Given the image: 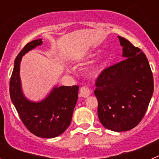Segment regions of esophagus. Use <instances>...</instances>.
<instances>
[{"label": "esophagus", "mask_w": 159, "mask_h": 159, "mask_svg": "<svg viewBox=\"0 0 159 159\" xmlns=\"http://www.w3.org/2000/svg\"><path fill=\"white\" fill-rule=\"evenodd\" d=\"M80 94L82 97L86 98V97L89 96L91 95V90L88 88H87V87H82L80 90Z\"/></svg>", "instance_id": "1"}]
</instances>
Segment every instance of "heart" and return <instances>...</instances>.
Instances as JSON below:
<instances>
[{"label": "heart", "mask_w": 159, "mask_h": 159, "mask_svg": "<svg viewBox=\"0 0 159 159\" xmlns=\"http://www.w3.org/2000/svg\"><path fill=\"white\" fill-rule=\"evenodd\" d=\"M98 52H94L92 53V54L89 55L88 58H87V60H89V59H92L94 58V57H95L97 56V54H98ZM106 62H107V60H106V58H105L104 60H102L100 63H99V64H97L96 65L94 66V67L92 68V70L90 71V74H91V75L94 77H96L98 76V75H100L101 73H102V71H103V69H104Z\"/></svg>", "instance_id": "b5f03b06"}]
</instances>
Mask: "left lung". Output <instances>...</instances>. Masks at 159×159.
I'll list each match as a JSON object with an SVG mask.
<instances>
[{"instance_id":"1","label":"left lung","mask_w":159,"mask_h":159,"mask_svg":"<svg viewBox=\"0 0 159 159\" xmlns=\"http://www.w3.org/2000/svg\"><path fill=\"white\" fill-rule=\"evenodd\" d=\"M124 60L102 71L95 82L98 116L107 129L127 131L140 123L147 110L154 80L146 55L119 36Z\"/></svg>"}]
</instances>
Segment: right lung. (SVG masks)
Instances as JSON below:
<instances>
[{
    "mask_svg": "<svg viewBox=\"0 0 159 159\" xmlns=\"http://www.w3.org/2000/svg\"><path fill=\"white\" fill-rule=\"evenodd\" d=\"M42 39L28 43L17 55L9 84L11 100L21 121L35 135L52 139L63 134L71 121L73 111L78 99L79 87H54L45 99L33 102L25 96L20 78V66L22 57L37 46Z\"/></svg>",
    "mask_w": 159,
    "mask_h": 159,
    "instance_id": "1",
    "label": "right lung"
}]
</instances>
